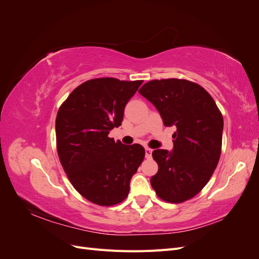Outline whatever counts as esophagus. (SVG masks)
Returning a JSON list of instances; mask_svg holds the SVG:
<instances>
[{
    "instance_id": "1",
    "label": "esophagus",
    "mask_w": 259,
    "mask_h": 259,
    "mask_svg": "<svg viewBox=\"0 0 259 259\" xmlns=\"http://www.w3.org/2000/svg\"><path fill=\"white\" fill-rule=\"evenodd\" d=\"M145 152H146V158L147 159H150L151 158V154H152V149L146 147L145 148Z\"/></svg>"
}]
</instances>
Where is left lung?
Listing matches in <instances>:
<instances>
[{
    "label": "left lung",
    "instance_id": "1",
    "mask_svg": "<svg viewBox=\"0 0 259 259\" xmlns=\"http://www.w3.org/2000/svg\"><path fill=\"white\" fill-rule=\"evenodd\" d=\"M140 95L158 109L165 126H175L171 152H152L158 173L150 183L158 197L182 203L208 183L222 153L224 119L214 99L201 85L183 79L149 81Z\"/></svg>",
    "mask_w": 259,
    "mask_h": 259
}]
</instances>
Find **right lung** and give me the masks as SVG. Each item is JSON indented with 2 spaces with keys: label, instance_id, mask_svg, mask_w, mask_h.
Returning <instances> with one entry per match:
<instances>
[{
  "label": "right lung",
  "instance_id": "right-lung-1",
  "mask_svg": "<svg viewBox=\"0 0 259 259\" xmlns=\"http://www.w3.org/2000/svg\"><path fill=\"white\" fill-rule=\"evenodd\" d=\"M143 81L89 80L72 91L56 116L57 152L74 189L94 204L111 206L126 199L130 182L145 158L142 145L114 142L124 108Z\"/></svg>",
  "mask_w": 259,
  "mask_h": 259
}]
</instances>
